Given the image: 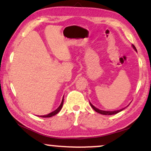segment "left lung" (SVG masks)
I'll return each instance as SVG.
<instances>
[{"label":"left lung","instance_id":"left-lung-1","mask_svg":"<svg viewBox=\"0 0 151 151\" xmlns=\"http://www.w3.org/2000/svg\"><path fill=\"white\" fill-rule=\"evenodd\" d=\"M132 47L134 48V50H135V51H137V49H136V47H134V45H132ZM90 106H91V107L93 108L94 109V110H95V111L96 112H98V113H100V114H105V115H112V114H116V113H118V112H121L122 110H123L124 108H122V109H121V110H114V111H106V110H99V109H98V108H96V107H94V106L92 105V104H91V103H90Z\"/></svg>","mask_w":151,"mask_h":151}]
</instances>
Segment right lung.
<instances>
[{"label":"right lung","instance_id":"right-lung-1","mask_svg":"<svg viewBox=\"0 0 151 151\" xmlns=\"http://www.w3.org/2000/svg\"><path fill=\"white\" fill-rule=\"evenodd\" d=\"M63 99H62L61 105L59 106V108H58L57 110H55V111L50 112V113H49L48 114H46V115H43V116H41V117H51V116H55V114H57L58 112H59L60 110H61L62 106H63Z\"/></svg>","mask_w":151,"mask_h":151}]
</instances>
